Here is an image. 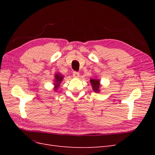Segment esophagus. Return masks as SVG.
Returning <instances> with one entry per match:
<instances>
[{"instance_id": "34e87169", "label": "esophagus", "mask_w": 155, "mask_h": 155, "mask_svg": "<svg viewBox=\"0 0 155 155\" xmlns=\"http://www.w3.org/2000/svg\"><path fill=\"white\" fill-rule=\"evenodd\" d=\"M73 77L74 78H79V73L77 72H73Z\"/></svg>"}]
</instances>
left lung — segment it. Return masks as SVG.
<instances>
[{
  "instance_id": "8db88e82",
  "label": "left lung",
  "mask_w": 155,
  "mask_h": 155,
  "mask_svg": "<svg viewBox=\"0 0 155 155\" xmlns=\"http://www.w3.org/2000/svg\"><path fill=\"white\" fill-rule=\"evenodd\" d=\"M90 83H91V85H92V90L94 91V92L96 93H99L100 92V88L101 87L100 79L97 78L91 79Z\"/></svg>"
}]
</instances>
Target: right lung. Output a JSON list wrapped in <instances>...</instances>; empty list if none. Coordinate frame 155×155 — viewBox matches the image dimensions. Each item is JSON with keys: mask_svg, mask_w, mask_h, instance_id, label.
I'll list each match as a JSON object with an SVG mask.
<instances>
[{"mask_svg": "<svg viewBox=\"0 0 155 155\" xmlns=\"http://www.w3.org/2000/svg\"><path fill=\"white\" fill-rule=\"evenodd\" d=\"M64 78L63 75L61 73H55L54 75V91L55 92H57L58 89L61 83L62 82L63 79Z\"/></svg>", "mask_w": 155, "mask_h": 155, "instance_id": "1", "label": "right lung"}]
</instances>
